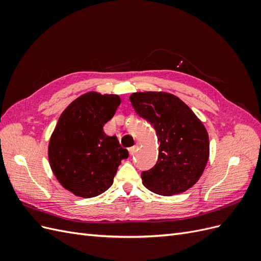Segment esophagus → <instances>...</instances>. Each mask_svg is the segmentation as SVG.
Returning a JSON list of instances; mask_svg holds the SVG:
<instances>
[{
	"mask_svg": "<svg viewBox=\"0 0 261 261\" xmlns=\"http://www.w3.org/2000/svg\"><path fill=\"white\" fill-rule=\"evenodd\" d=\"M136 150H137V145H135V146H133V147H130L129 149H128V151H129V154L130 155H133L134 153L136 152Z\"/></svg>",
	"mask_w": 261,
	"mask_h": 261,
	"instance_id": "esophagus-1",
	"label": "esophagus"
}]
</instances>
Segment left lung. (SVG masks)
Segmentation results:
<instances>
[{
  "label": "left lung",
  "mask_w": 261,
  "mask_h": 261,
  "mask_svg": "<svg viewBox=\"0 0 261 261\" xmlns=\"http://www.w3.org/2000/svg\"><path fill=\"white\" fill-rule=\"evenodd\" d=\"M139 116L155 129L159 155L141 173L149 191L163 196L184 193L202 175L209 159L206 127L187 105L168 92H135L129 97Z\"/></svg>",
  "instance_id": "8db88e82"
}]
</instances>
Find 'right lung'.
Returning <instances> with one entry per match:
<instances>
[{"label":"right lung","instance_id":"1","mask_svg":"<svg viewBox=\"0 0 261 261\" xmlns=\"http://www.w3.org/2000/svg\"><path fill=\"white\" fill-rule=\"evenodd\" d=\"M116 94L87 92L61 114L49 143V162L61 185L83 198L96 197L113 184L118 165L127 159L116 136L103 126L114 116Z\"/></svg>","mask_w":261,"mask_h":261}]
</instances>
